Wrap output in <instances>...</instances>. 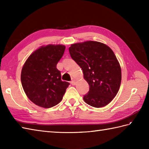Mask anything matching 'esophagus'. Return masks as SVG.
Returning a JSON list of instances; mask_svg holds the SVG:
<instances>
[{"label":"esophagus","mask_w":149,"mask_h":149,"mask_svg":"<svg viewBox=\"0 0 149 149\" xmlns=\"http://www.w3.org/2000/svg\"><path fill=\"white\" fill-rule=\"evenodd\" d=\"M70 83H71L72 85H75V80H72V81L70 82Z\"/></svg>","instance_id":"esophagus-1"}]
</instances>
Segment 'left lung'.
<instances>
[{
    "mask_svg": "<svg viewBox=\"0 0 149 149\" xmlns=\"http://www.w3.org/2000/svg\"><path fill=\"white\" fill-rule=\"evenodd\" d=\"M71 58L83 70L89 91L84 102L95 107L107 105L116 95L121 83V68L108 46L93 41L72 44Z\"/></svg>",
    "mask_w": 149,
    "mask_h": 149,
    "instance_id": "obj_1",
    "label": "left lung"
}]
</instances>
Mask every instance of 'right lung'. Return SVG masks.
Wrapping results in <instances>:
<instances>
[{"mask_svg": "<svg viewBox=\"0 0 149 149\" xmlns=\"http://www.w3.org/2000/svg\"><path fill=\"white\" fill-rule=\"evenodd\" d=\"M65 46L49 45L35 50L26 60L21 82L27 97L36 105L50 108L59 104L70 83L61 80L57 64Z\"/></svg>", "mask_w": 149, "mask_h": 149, "instance_id": "right-lung-1", "label": "right lung"}]
</instances>
